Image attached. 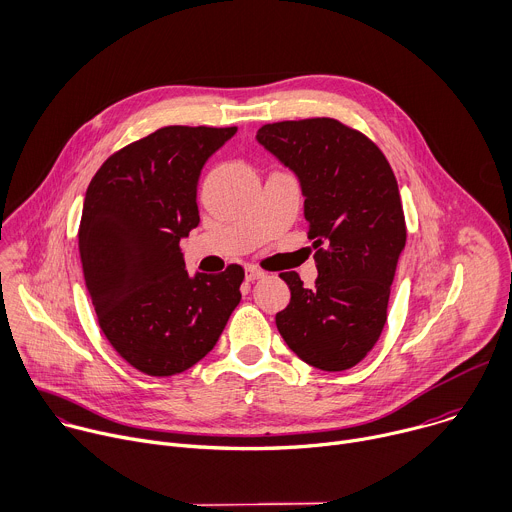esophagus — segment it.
I'll use <instances>...</instances> for the list:
<instances>
[{"label": "esophagus", "mask_w": 512, "mask_h": 512, "mask_svg": "<svg viewBox=\"0 0 512 512\" xmlns=\"http://www.w3.org/2000/svg\"><path fill=\"white\" fill-rule=\"evenodd\" d=\"M264 276H266V272L260 270V268H256V266H248V268H246V280H248V282H254V280L264 278Z\"/></svg>", "instance_id": "obj_1"}]
</instances>
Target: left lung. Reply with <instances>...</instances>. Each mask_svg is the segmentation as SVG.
Here are the masks:
<instances>
[{
    "instance_id": "1",
    "label": "left lung",
    "mask_w": 512,
    "mask_h": 512,
    "mask_svg": "<svg viewBox=\"0 0 512 512\" xmlns=\"http://www.w3.org/2000/svg\"><path fill=\"white\" fill-rule=\"evenodd\" d=\"M256 139L300 179L319 268L315 288L280 272L290 302L276 327L304 363L351 369L381 337L407 240L393 169L365 133L329 117L268 123Z\"/></svg>"
}]
</instances>
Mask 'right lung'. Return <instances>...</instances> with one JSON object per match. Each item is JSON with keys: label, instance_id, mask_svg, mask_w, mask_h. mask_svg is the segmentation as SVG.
Segmentation results:
<instances>
[{"label": "right lung", "instance_id": "1", "mask_svg": "<svg viewBox=\"0 0 512 512\" xmlns=\"http://www.w3.org/2000/svg\"><path fill=\"white\" fill-rule=\"evenodd\" d=\"M238 127H163L115 151L88 183L78 226L84 284L111 347L169 377L218 343L244 268L189 278L179 248L199 224L197 179Z\"/></svg>", "mask_w": 512, "mask_h": 512}]
</instances>
